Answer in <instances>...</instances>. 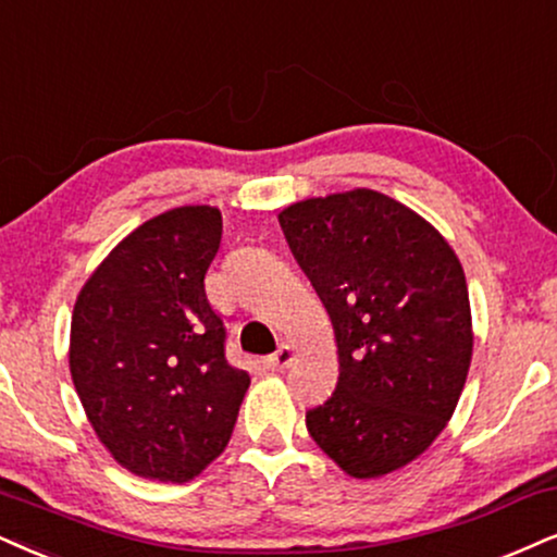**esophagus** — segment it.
<instances>
[{
	"label": "esophagus",
	"mask_w": 557,
	"mask_h": 557,
	"mask_svg": "<svg viewBox=\"0 0 557 557\" xmlns=\"http://www.w3.org/2000/svg\"><path fill=\"white\" fill-rule=\"evenodd\" d=\"M292 361H294V348L289 346V343H284V346H281L278 351L273 354L271 359H268V367H271V369H289Z\"/></svg>",
	"instance_id": "obj_1"
}]
</instances>
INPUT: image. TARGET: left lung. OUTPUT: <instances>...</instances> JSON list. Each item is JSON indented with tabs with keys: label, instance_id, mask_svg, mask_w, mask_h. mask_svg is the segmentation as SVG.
<instances>
[{
	"label": "left lung",
	"instance_id": "8db88e82",
	"mask_svg": "<svg viewBox=\"0 0 557 557\" xmlns=\"http://www.w3.org/2000/svg\"><path fill=\"white\" fill-rule=\"evenodd\" d=\"M278 222L338 343V384L307 410V431L351 478L405 468L442 434L468 380L459 258L413 209L369 188L292 203Z\"/></svg>",
	"mask_w": 557,
	"mask_h": 557
}]
</instances>
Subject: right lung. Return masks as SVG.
Instances as JSON below:
<instances>
[{
    "label": "right lung",
    "instance_id": "right-lung-1",
    "mask_svg": "<svg viewBox=\"0 0 557 557\" xmlns=\"http://www.w3.org/2000/svg\"><path fill=\"white\" fill-rule=\"evenodd\" d=\"M219 243L214 206L164 211L123 237L74 301V389L106 449L139 478H196L224 451L250 387L226 363L203 289Z\"/></svg>",
    "mask_w": 557,
    "mask_h": 557
}]
</instances>
